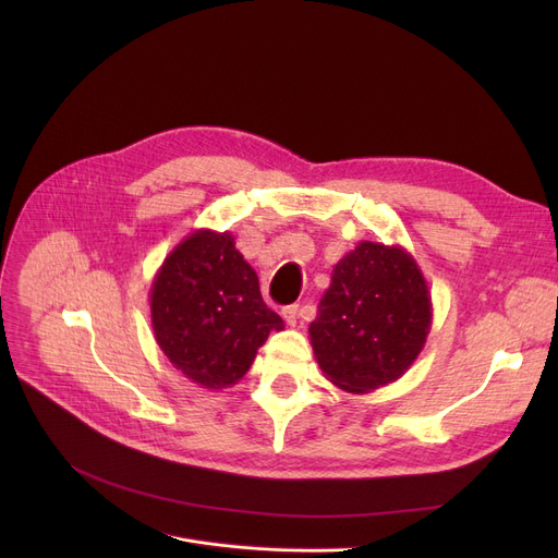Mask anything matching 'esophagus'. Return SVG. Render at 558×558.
Returning <instances> with one entry per match:
<instances>
[{
  "label": "esophagus",
  "mask_w": 558,
  "mask_h": 558,
  "mask_svg": "<svg viewBox=\"0 0 558 558\" xmlns=\"http://www.w3.org/2000/svg\"><path fill=\"white\" fill-rule=\"evenodd\" d=\"M282 316L289 326H296V318H299V305H287L282 307Z\"/></svg>",
  "instance_id": "esophagus-1"
}]
</instances>
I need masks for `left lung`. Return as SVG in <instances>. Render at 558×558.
Returning a JSON list of instances; mask_svg holds the SVG:
<instances>
[{
    "mask_svg": "<svg viewBox=\"0 0 558 558\" xmlns=\"http://www.w3.org/2000/svg\"><path fill=\"white\" fill-rule=\"evenodd\" d=\"M429 320L416 262L400 248L362 242L335 267L310 337L330 383L364 393L393 383L414 364Z\"/></svg>",
    "mask_w": 558,
    "mask_h": 558,
    "instance_id": "8db88e82",
    "label": "left lung"
}]
</instances>
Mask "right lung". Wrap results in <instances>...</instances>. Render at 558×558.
Instances as JSON below:
<instances>
[{
  "label": "right lung",
  "mask_w": 558,
  "mask_h": 558,
  "mask_svg": "<svg viewBox=\"0 0 558 558\" xmlns=\"http://www.w3.org/2000/svg\"><path fill=\"white\" fill-rule=\"evenodd\" d=\"M151 318L169 362L205 389L238 383L282 318L259 294L255 271L228 232L201 230L162 264Z\"/></svg>",
  "instance_id": "1"
}]
</instances>
